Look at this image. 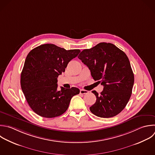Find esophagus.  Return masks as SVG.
Instances as JSON below:
<instances>
[{
  "label": "esophagus",
  "instance_id": "esophagus-1",
  "mask_svg": "<svg viewBox=\"0 0 155 155\" xmlns=\"http://www.w3.org/2000/svg\"><path fill=\"white\" fill-rule=\"evenodd\" d=\"M88 92V91L83 90V89H81L80 90V94H87Z\"/></svg>",
  "mask_w": 155,
  "mask_h": 155
}]
</instances>
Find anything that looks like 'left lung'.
<instances>
[{
    "instance_id": "1",
    "label": "left lung",
    "mask_w": 155,
    "mask_h": 155,
    "mask_svg": "<svg viewBox=\"0 0 155 155\" xmlns=\"http://www.w3.org/2000/svg\"><path fill=\"white\" fill-rule=\"evenodd\" d=\"M78 58L86 65L94 81L104 86L90 107L91 112L101 117H111L120 113L132 93L134 74L125 53L111 43L101 42L81 52Z\"/></svg>"
}]
</instances>
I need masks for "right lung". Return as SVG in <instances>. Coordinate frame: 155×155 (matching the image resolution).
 I'll return each mask as SVG.
<instances>
[{"label": "right lung", "instance_id": "1", "mask_svg": "<svg viewBox=\"0 0 155 155\" xmlns=\"http://www.w3.org/2000/svg\"><path fill=\"white\" fill-rule=\"evenodd\" d=\"M81 51L66 50L54 44L41 45L27 55L21 76V85L31 108L38 115L52 118L61 116L68 108L78 88L61 87L58 91V78L68 62Z\"/></svg>", "mask_w": 155, "mask_h": 155}]
</instances>
